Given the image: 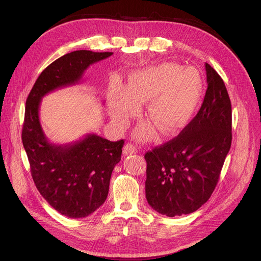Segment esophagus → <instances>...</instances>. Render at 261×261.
I'll list each match as a JSON object with an SVG mask.
<instances>
[{
	"label": "esophagus",
	"mask_w": 261,
	"mask_h": 261,
	"mask_svg": "<svg viewBox=\"0 0 261 261\" xmlns=\"http://www.w3.org/2000/svg\"><path fill=\"white\" fill-rule=\"evenodd\" d=\"M138 152V147H136L135 145L131 144V143H128L126 144L125 146H123V149H122V153L125 155H129V154H134Z\"/></svg>",
	"instance_id": "obj_1"
}]
</instances>
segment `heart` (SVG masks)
Listing matches in <instances>:
<instances>
[{"label":"heart","instance_id":"b5f03b06","mask_svg":"<svg viewBox=\"0 0 261 261\" xmlns=\"http://www.w3.org/2000/svg\"><path fill=\"white\" fill-rule=\"evenodd\" d=\"M202 91V78L196 68L163 62L133 72L126 92L113 90L109 99L110 114L114 125L122 129L138 110L136 101L150 100L147 117L161 134L172 135L184 129L194 117ZM153 132L149 123H142L136 128L135 136L148 140Z\"/></svg>","mask_w":261,"mask_h":261}]
</instances>
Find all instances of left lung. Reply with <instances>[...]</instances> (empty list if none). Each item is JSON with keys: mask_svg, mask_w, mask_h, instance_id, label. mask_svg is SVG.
<instances>
[{"mask_svg": "<svg viewBox=\"0 0 261 261\" xmlns=\"http://www.w3.org/2000/svg\"><path fill=\"white\" fill-rule=\"evenodd\" d=\"M197 115L171 141L145 154L146 198L168 217L194 213L215 190L231 144V105L224 81L208 64Z\"/></svg>", "mask_w": 261, "mask_h": 261, "instance_id": "obj_1", "label": "left lung"}]
</instances>
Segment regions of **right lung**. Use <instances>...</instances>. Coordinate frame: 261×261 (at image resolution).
I'll use <instances>...</instances> for the list:
<instances>
[{
    "mask_svg": "<svg viewBox=\"0 0 261 261\" xmlns=\"http://www.w3.org/2000/svg\"><path fill=\"white\" fill-rule=\"evenodd\" d=\"M112 54L82 49L64 55L40 74L26 99L22 143L34 183L50 206L68 218H85L105 203L125 141L88 134L73 144H50L40 125V102L47 93L77 84L91 64Z\"/></svg>",
    "mask_w": 261,
    "mask_h": 261,
    "instance_id": "add662e5",
    "label": "right lung"
}]
</instances>
